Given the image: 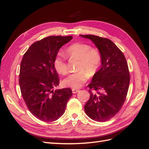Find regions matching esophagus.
<instances>
[{"instance_id": "obj_1", "label": "esophagus", "mask_w": 149, "mask_h": 149, "mask_svg": "<svg viewBox=\"0 0 149 149\" xmlns=\"http://www.w3.org/2000/svg\"><path fill=\"white\" fill-rule=\"evenodd\" d=\"M79 91V89H72V92H73V94L77 93Z\"/></svg>"}]
</instances>
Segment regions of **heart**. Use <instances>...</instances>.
Here are the masks:
<instances>
[{
	"label": "heart",
	"instance_id": "1",
	"mask_svg": "<svg viewBox=\"0 0 149 149\" xmlns=\"http://www.w3.org/2000/svg\"><path fill=\"white\" fill-rule=\"evenodd\" d=\"M66 54L68 56L79 60L77 68L79 71L70 74L63 80V84L65 87L79 88L86 81L89 75H93L100 68L101 54L97 49L91 48L87 44L81 43L71 45L66 49ZM53 65L58 73L63 75L67 73V65L62 56L58 55L55 58Z\"/></svg>",
	"mask_w": 149,
	"mask_h": 149
}]
</instances>
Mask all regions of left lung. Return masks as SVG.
<instances>
[{"label": "left lung", "instance_id": "obj_1", "mask_svg": "<svg viewBox=\"0 0 149 149\" xmlns=\"http://www.w3.org/2000/svg\"><path fill=\"white\" fill-rule=\"evenodd\" d=\"M91 40L101 56V67L88 86L90 97L84 106L86 114L91 119L105 122L118 113L125 102L130 83L125 58L111 40L93 35H80Z\"/></svg>", "mask_w": 149, "mask_h": 149}]
</instances>
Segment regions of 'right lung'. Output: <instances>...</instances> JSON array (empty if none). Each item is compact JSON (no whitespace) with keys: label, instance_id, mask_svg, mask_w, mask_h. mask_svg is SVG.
Segmentation results:
<instances>
[{"label":"right lung","instance_id":"1","mask_svg":"<svg viewBox=\"0 0 149 149\" xmlns=\"http://www.w3.org/2000/svg\"><path fill=\"white\" fill-rule=\"evenodd\" d=\"M72 36H50L33 43L20 64L19 84L29 110L44 122L56 120L64 114L72 96L70 88L54 90L60 79L53 61L59 49Z\"/></svg>","mask_w":149,"mask_h":149}]
</instances>
